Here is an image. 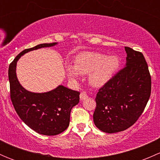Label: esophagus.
Wrapping results in <instances>:
<instances>
[{
	"instance_id": "obj_1",
	"label": "esophagus",
	"mask_w": 160,
	"mask_h": 160,
	"mask_svg": "<svg viewBox=\"0 0 160 160\" xmlns=\"http://www.w3.org/2000/svg\"><path fill=\"white\" fill-rule=\"evenodd\" d=\"M80 100L83 101V100H85L87 98H88V95L87 94V93L85 91H82L80 94Z\"/></svg>"
}]
</instances>
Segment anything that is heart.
<instances>
[{
  "label": "heart",
  "instance_id": "obj_1",
  "mask_svg": "<svg viewBox=\"0 0 160 160\" xmlns=\"http://www.w3.org/2000/svg\"><path fill=\"white\" fill-rule=\"evenodd\" d=\"M120 61L118 56H108L98 52H85L77 56L74 67L68 65L67 72L72 79L78 78L79 73L90 74L93 86L101 87L107 83L118 70Z\"/></svg>",
  "mask_w": 160,
  "mask_h": 160
}]
</instances>
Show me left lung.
<instances>
[{
    "label": "left lung",
    "instance_id": "1",
    "mask_svg": "<svg viewBox=\"0 0 160 160\" xmlns=\"http://www.w3.org/2000/svg\"><path fill=\"white\" fill-rule=\"evenodd\" d=\"M125 49V67L100 88L95 98L93 122L106 133L122 132L133 125L151 94V76L144 56L127 46Z\"/></svg>",
    "mask_w": 160,
    "mask_h": 160
}]
</instances>
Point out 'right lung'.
<instances>
[{
	"label": "right lung",
	"instance_id": "1",
	"mask_svg": "<svg viewBox=\"0 0 160 160\" xmlns=\"http://www.w3.org/2000/svg\"><path fill=\"white\" fill-rule=\"evenodd\" d=\"M55 45L56 42L44 43L23 50L11 62L8 69L11 100L16 112L29 128L45 135H59L68 128L71 109L80 101V92L62 85L46 93L28 91L18 80L16 64L25 53Z\"/></svg>",
	"mask_w": 160,
	"mask_h": 160
}]
</instances>
